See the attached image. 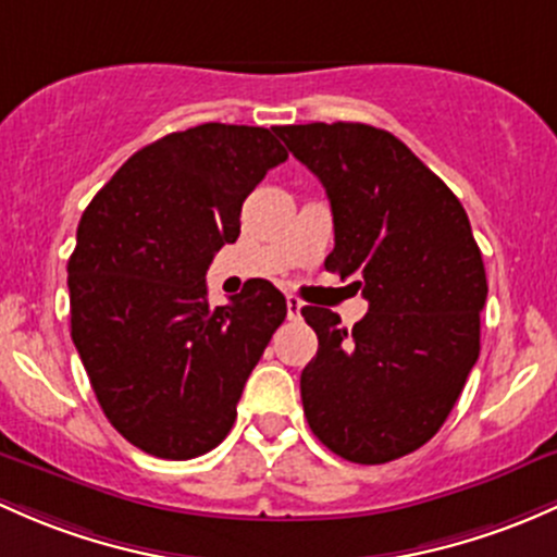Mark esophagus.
<instances>
[{
  "label": "esophagus",
  "mask_w": 557,
  "mask_h": 557,
  "mask_svg": "<svg viewBox=\"0 0 557 557\" xmlns=\"http://www.w3.org/2000/svg\"><path fill=\"white\" fill-rule=\"evenodd\" d=\"M285 304H288V318H290V320L301 318V307H304V304L298 301L296 296H288V298H285Z\"/></svg>",
  "instance_id": "obj_1"
}]
</instances>
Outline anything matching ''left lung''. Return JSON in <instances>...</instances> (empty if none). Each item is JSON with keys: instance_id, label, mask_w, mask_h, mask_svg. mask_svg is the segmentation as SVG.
I'll use <instances>...</instances> for the list:
<instances>
[{"instance_id": "8db88e82", "label": "left lung", "mask_w": 557, "mask_h": 557, "mask_svg": "<svg viewBox=\"0 0 557 557\" xmlns=\"http://www.w3.org/2000/svg\"><path fill=\"white\" fill-rule=\"evenodd\" d=\"M277 136L331 200L325 269L368 298L352 331L331 309H301L320 342L301 371L304 413L342 459H400L441 430L480 355L488 283L470 219L392 133L312 122Z\"/></svg>"}]
</instances>
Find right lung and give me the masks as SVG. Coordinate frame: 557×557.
<instances>
[{"label": "right lung", "mask_w": 557, "mask_h": 557, "mask_svg": "<svg viewBox=\"0 0 557 557\" xmlns=\"http://www.w3.org/2000/svg\"><path fill=\"white\" fill-rule=\"evenodd\" d=\"M288 151L267 127L205 122L136 151L92 197L69 259L72 338L103 413L160 459L230 435L237 403L288 314L267 280L210 307L205 272Z\"/></svg>", "instance_id": "right-lung-1"}]
</instances>
